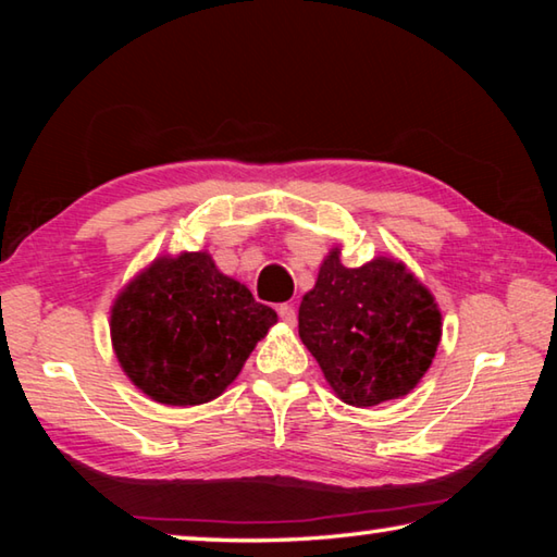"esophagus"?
Instances as JSON below:
<instances>
[{
  "instance_id": "34e87169",
  "label": "esophagus",
  "mask_w": 557,
  "mask_h": 557,
  "mask_svg": "<svg viewBox=\"0 0 557 557\" xmlns=\"http://www.w3.org/2000/svg\"><path fill=\"white\" fill-rule=\"evenodd\" d=\"M277 314H280L282 322L289 324V326H295V322H297V309H295V305H280Z\"/></svg>"
}]
</instances>
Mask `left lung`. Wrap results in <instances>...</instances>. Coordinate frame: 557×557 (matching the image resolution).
I'll use <instances>...</instances> for the list:
<instances>
[{"mask_svg": "<svg viewBox=\"0 0 557 557\" xmlns=\"http://www.w3.org/2000/svg\"><path fill=\"white\" fill-rule=\"evenodd\" d=\"M442 317L400 262L344 268L338 248L299 305V338L334 393L356 408L408 395L435 358Z\"/></svg>", "mask_w": 557, "mask_h": 557, "instance_id": "1", "label": "left lung"}]
</instances>
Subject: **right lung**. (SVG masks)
Listing matches in <instances>:
<instances>
[{"label": "right lung", "instance_id": "add662e5", "mask_svg": "<svg viewBox=\"0 0 557 557\" xmlns=\"http://www.w3.org/2000/svg\"><path fill=\"white\" fill-rule=\"evenodd\" d=\"M275 309L225 277L206 252L159 258L120 292L110 334L129 381L164 405H201L228 388Z\"/></svg>", "mask_w": 557, "mask_h": 557}]
</instances>
